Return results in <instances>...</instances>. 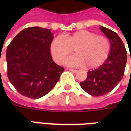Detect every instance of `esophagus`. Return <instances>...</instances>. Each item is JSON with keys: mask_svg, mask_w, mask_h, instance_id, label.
<instances>
[{"mask_svg": "<svg viewBox=\"0 0 131 131\" xmlns=\"http://www.w3.org/2000/svg\"><path fill=\"white\" fill-rule=\"evenodd\" d=\"M69 71H71L73 72V73H76V72H78V70L73 69H69Z\"/></svg>", "mask_w": 131, "mask_h": 131, "instance_id": "34e87169", "label": "esophagus"}]
</instances>
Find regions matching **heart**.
<instances>
[{
  "mask_svg": "<svg viewBox=\"0 0 131 131\" xmlns=\"http://www.w3.org/2000/svg\"><path fill=\"white\" fill-rule=\"evenodd\" d=\"M73 49L76 53L66 59L64 64L77 67L86 65L92 69L99 67L107 60L111 45L105 37L85 30L72 35L57 36L50 44L51 56L58 63H62Z\"/></svg>",
  "mask_w": 131,
  "mask_h": 131,
  "instance_id": "heart-1",
  "label": "heart"
}]
</instances>
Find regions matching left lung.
<instances>
[{
	"label": "left lung",
	"instance_id": "left-lung-1",
	"mask_svg": "<svg viewBox=\"0 0 131 131\" xmlns=\"http://www.w3.org/2000/svg\"><path fill=\"white\" fill-rule=\"evenodd\" d=\"M100 29L110 40V54L102 65L88 72L86 80L80 82L82 89L94 96L105 95L117 86L124 76L127 61L126 50L117 33L101 26Z\"/></svg>",
	"mask_w": 131,
	"mask_h": 131
}]
</instances>
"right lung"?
Wrapping results in <instances>:
<instances>
[{"mask_svg":"<svg viewBox=\"0 0 131 131\" xmlns=\"http://www.w3.org/2000/svg\"><path fill=\"white\" fill-rule=\"evenodd\" d=\"M50 29L26 28L15 36L7 49V76L19 93L39 99L50 92L64 69L53 61Z\"/></svg>","mask_w":131,"mask_h":131,"instance_id":"right-lung-1","label":"right lung"}]
</instances>
